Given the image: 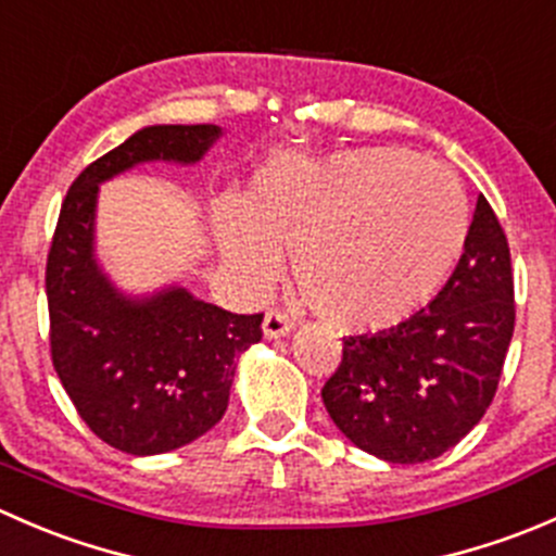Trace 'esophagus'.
<instances>
[{"mask_svg": "<svg viewBox=\"0 0 556 556\" xmlns=\"http://www.w3.org/2000/svg\"><path fill=\"white\" fill-rule=\"evenodd\" d=\"M290 330H293V319H290L282 309L266 312V317H263V336H266V339H282Z\"/></svg>", "mask_w": 556, "mask_h": 556, "instance_id": "obj_1", "label": "esophagus"}]
</instances>
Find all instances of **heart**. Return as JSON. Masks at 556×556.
<instances>
[{"instance_id": "1", "label": "heart", "mask_w": 556, "mask_h": 556, "mask_svg": "<svg viewBox=\"0 0 556 556\" xmlns=\"http://www.w3.org/2000/svg\"><path fill=\"white\" fill-rule=\"evenodd\" d=\"M217 237L252 293L277 282L288 247L301 295L319 317L384 330L444 288L468 244L470 210L452 172L408 150L277 153L247 201H220Z\"/></svg>"}]
</instances>
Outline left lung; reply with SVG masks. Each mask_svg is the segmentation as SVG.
Instances as JSON below:
<instances>
[{"instance_id":"obj_1","label":"left lung","mask_w":556,"mask_h":556,"mask_svg":"<svg viewBox=\"0 0 556 556\" xmlns=\"http://www.w3.org/2000/svg\"><path fill=\"white\" fill-rule=\"evenodd\" d=\"M508 239L479 195L452 277L425 309L379 333L346 336L323 387L336 428L387 463H428L490 408L514 336Z\"/></svg>"}]
</instances>
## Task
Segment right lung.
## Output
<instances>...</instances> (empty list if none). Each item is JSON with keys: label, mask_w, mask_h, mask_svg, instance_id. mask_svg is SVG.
Masks as SVG:
<instances>
[{"label": "right lung", "mask_w": 556, "mask_h": 556, "mask_svg": "<svg viewBox=\"0 0 556 556\" xmlns=\"http://www.w3.org/2000/svg\"><path fill=\"white\" fill-rule=\"evenodd\" d=\"M220 126H148L93 161L61 204L45 293L53 368L83 422L126 454H164L215 428L237 357L263 336V314H233L185 288L126 295L93 252L99 185L137 164H195Z\"/></svg>", "instance_id": "right-lung-1"}]
</instances>
